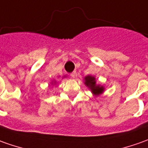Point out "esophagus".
<instances>
[{"instance_id": "obj_1", "label": "esophagus", "mask_w": 148, "mask_h": 148, "mask_svg": "<svg viewBox=\"0 0 148 148\" xmlns=\"http://www.w3.org/2000/svg\"><path fill=\"white\" fill-rule=\"evenodd\" d=\"M70 76H71V77H72V78H75V77H76V72H75V71H74V72H72V73L70 74Z\"/></svg>"}]
</instances>
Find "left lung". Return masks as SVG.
I'll return each mask as SVG.
<instances>
[{"label":"left lung","instance_id":"obj_1","mask_svg":"<svg viewBox=\"0 0 148 148\" xmlns=\"http://www.w3.org/2000/svg\"><path fill=\"white\" fill-rule=\"evenodd\" d=\"M84 83L92 92L94 95H99L102 94L104 91V87L96 84V80L94 76L87 75L84 78Z\"/></svg>","mask_w":148,"mask_h":148}]
</instances>
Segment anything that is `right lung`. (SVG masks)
Listing matches in <instances>:
<instances>
[{
	"instance_id": "add662e5",
	"label": "right lung",
	"mask_w": 148,
	"mask_h": 148,
	"mask_svg": "<svg viewBox=\"0 0 148 148\" xmlns=\"http://www.w3.org/2000/svg\"><path fill=\"white\" fill-rule=\"evenodd\" d=\"M55 82H54V83H55Z\"/></svg>"
}]
</instances>
